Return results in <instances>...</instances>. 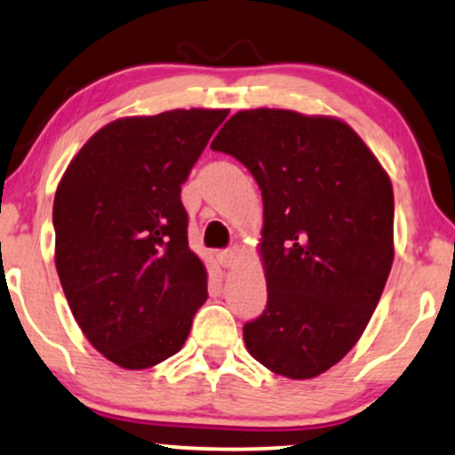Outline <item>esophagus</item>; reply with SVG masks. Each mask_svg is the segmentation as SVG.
Listing matches in <instances>:
<instances>
[{"label": "esophagus", "instance_id": "obj_1", "mask_svg": "<svg viewBox=\"0 0 455 455\" xmlns=\"http://www.w3.org/2000/svg\"><path fill=\"white\" fill-rule=\"evenodd\" d=\"M219 264H221L223 268H234V266L238 264V253L234 249L221 251V253H219Z\"/></svg>", "mask_w": 455, "mask_h": 455}]
</instances>
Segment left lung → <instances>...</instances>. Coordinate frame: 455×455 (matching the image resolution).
Segmentation results:
<instances>
[{"label": "left lung", "instance_id": "1", "mask_svg": "<svg viewBox=\"0 0 455 455\" xmlns=\"http://www.w3.org/2000/svg\"><path fill=\"white\" fill-rule=\"evenodd\" d=\"M211 148L247 165L264 200L268 304L244 345L276 375H322L360 340L392 270V180L334 116L240 110Z\"/></svg>", "mask_w": 455, "mask_h": 455}]
</instances>
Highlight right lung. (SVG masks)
Wrapping results in <instances>:
<instances>
[{
    "label": "right lung",
    "instance_id": "add662e5",
    "mask_svg": "<svg viewBox=\"0 0 455 455\" xmlns=\"http://www.w3.org/2000/svg\"><path fill=\"white\" fill-rule=\"evenodd\" d=\"M229 110H168L101 127L61 176L52 204L55 266L74 319L116 366L179 354L206 302L189 249L185 183Z\"/></svg>",
    "mask_w": 455,
    "mask_h": 455
}]
</instances>
